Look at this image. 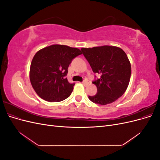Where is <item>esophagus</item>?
I'll list each match as a JSON object with an SVG mask.
<instances>
[{"label": "esophagus", "instance_id": "obj_1", "mask_svg": "<svg viewBox=\"0 0 160 160\" xmlns=\"http://www.w3.org/2000/svg\"><path fill=\"white\" fill-rule=\"evenodd\" d=\"M82 83H83L85 86H86L87 85H88V81H87V80H84L83 82H82Z\"/></svg>", "mask_w": 160, "mask_h": 160}]
</instances>
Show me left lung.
I'll return each instance as SVG.
<instances>
[{
  "label": "left lung",
  "instance_id": "8db88e82",
  "mask_svg": "<svg viewBox=\"0 0 160 160\" xmlns=\"http://www.w3.org/2000/svg\"><path fill=\"white\" fill-rule=\"evenodd\" d=\"M83 53L94 72L101 75L93 81L98 93L89 99L95 103L107 105L122 97L129 83L132 68L130 61L121 48L104 45L82 48Z\"/></svg>",
  "mask_w": 160,
  "mask_h": 160
}]
</instances>
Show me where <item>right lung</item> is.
I'll return each instance as SVG.
<instances>
[{
    "mask_svg": "<svg viewBox=\"0 0 160 160\" xmlns=\"http://www.w3.org/2000/svg\"><path fill=\"white\" fill-rule=\"evenodd\" d=\"M77 48L52 45L36 52L32 60L29 77L32 88L41 98L59 102L71 95L75 83L65 76L72 59L81 55Z\"/></svg>",
    "mask_w": 160,
    "mask_h": 160,
    "instance_id": "right-lung-1",
    "label": "right lung"
}]
</instances>
